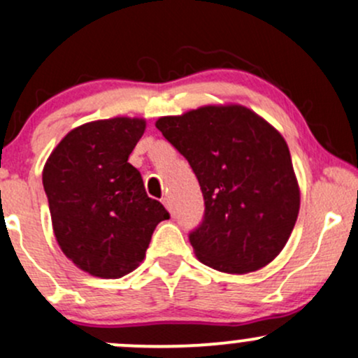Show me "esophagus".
<instances>
[{
    "label": "esophagus",
    "mask_w": 358,
    "mask_h": 358,
    "mask_svg": "<svg viewBox=\"0 0 358 358\" xmlns=\"http://www.w3.org/2000/svg\"><path fill=\"white\" fill-rule=\"evenodd\" d=\"M163 204H164V208H166V209L169 210V213H171V209H173V202H171V197H168V195H166V197L163 199Z\"/></svg>",
    "instance_id": "esophagus-1"
}]
</instances>
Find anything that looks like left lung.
Here are the masks:
<instances>
[{
	"label": "left lung",
	"instance_id": "8db88e82",
	"mask_svg": "<svg viewBox=\"0 0 358 358\" xmlns=\"http://www.w3.org/2000/svg\"><path fill=\"white\" fill-rule=\"evenodd\" d=\"M185 156L204 195L190 233L202 264L228 274L268 266L287 245L300 189L283 135L242 104H208L156 122Z\"/></svg>",
	"mask_w": 358,
	"mask_h": 358
}]
</instances>
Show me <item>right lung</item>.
Listing matches in <instances>:
<instances>
[{"instance_id": "right-lung-1", "label": "right lung", "mask_w": 358, "mask_h": 358, "mask_svg": "<svg viewBox=\"0 0 358 358\" xmlns=\"http://www.w3.org/2000/svg\"><path fill=\"white\" fill-rule=\"evenodd\" d=\"M145 120L116 116L70 130L43 169L56 242L78 269L116 280L144 261L150 236L168 220L148 197L129 156Z\"/></svg>"}]
</instances>
